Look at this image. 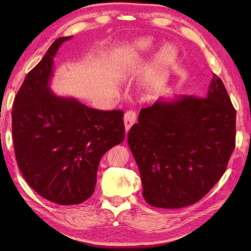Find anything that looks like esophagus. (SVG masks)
I'll return each mask as SVG.
<instances>
[{"label": "esophagus", "instance_id": "esophagus-1", "mask_svg": "<svg viewBox=\"0 0 251 251\" xmlns=\"http://www.w3.org/2000/svg\"><path fill=\"white\" fill-rule=\"evenodd\" d=\"M135 120H137V113H135L134 111H128V112H126L125 117H123V121H125L126 132H128L131 126L134 125Z\"/></svg>", "mask_w": 251, "mask_h": 251}]
</instances>
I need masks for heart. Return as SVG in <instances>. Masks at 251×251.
Instances as JSON below:
<instances>
[{
    "label": "heart",
    "mask_w": 251,
    "mask_h": 251,
    "mask_svg": "<svg viewBox=\"0 0 251 251\" xmlns=\"http://www.w3.org/2000/svg\"><path fill=\"white\" fill-rule=\"evenodd\" d=\"M154 49V41L151 38H139L121 45L113 55V65L117 70L128 69L137 64L150 54ZM178 50L174 45L167 44L157 52L154 56L152 71L150 75L151 83H157L164 73L176 63Z\"/></svg>",
    "instance_id": "1"
}]
</instances>
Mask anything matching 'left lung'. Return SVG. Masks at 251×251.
<instances>
[{"mask_svg": "<svg viewBox=\"0 0 251 251\" xmlns=\"http://www.w3.org/2000/svg\"><path fill=\"white\" fill-rule=\"evenodd\" d=\"M235 138L236 110L216 75L203 98H161L141 109L128 143L143 198L164 209L198 202L226 171Z\"/></svg>", "mask_w": 251, "mask_h": 251, "instance_id": "left-lung-1", "label": "left lung"}]
</instances>
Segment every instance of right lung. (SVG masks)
Listing matches in <instances>:
<instances>
[{
  "label": "right lung",
  "mask_w": 251,
  "mask_h": 251,
  "mask_svg": "<svg viewBox=\"0 0 251 251\" xmlns=\"http://www.w3.org/2000/svg\"><path fill=\"white\" fill-rule=\"evenodd\" d=\"M56 39L27 73L14 99L12 133L18 166L30 187L49 201L71 206L92 196L103 154L125 139L121 110L89 108L50 89Z\"/></svg>",
  "instance_id": "obj_1"
}]
</instances>
